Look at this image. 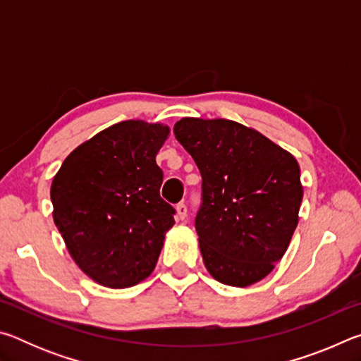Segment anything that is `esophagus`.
Instances as JSON below:
<instances>
[{
	"label": "esophagus",
	"instance_id": "esophagus-1",
	"mask_svg": "<svg viewBox=\"0 0 361 361\" xmlns=\"http://www.w3.org/2000/svg\"><path fill=\"white\" fill-rule=\"evenodd\" d=\"M188 216V207L185 204H178L176 205V218L178 219H185Z\"/></svg>",
	"mask_w": 361,
	"mask_h": 361
}]
</instances>
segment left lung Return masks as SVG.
I'll return each mask as SVG.
<instances>
[{
    "mask_svg": "<svg viewBox=\"0 0 361 361\" xmlns=\"http://www.w3.org/2000/svg\"><path fill=\"white\" fill-rule=\"evenodd\" d=\"M173 133L202 175L195 231L207 271L239 288L259 282L282 259L299 221L298 161L229 119L183 118Z\"/></svg>",
    "mask_w": 361,
    "mask_h": 361,
    "instance_id": "1",
    "label": "left lung"
}]
</instances>
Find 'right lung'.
Here are the masks:
<instances>
[{"label": "right lung", "instance_id": "1", "mask_svg": "<svg viewBox=\"0 0 361 361\" xmlns=\"http://www.w3.org/2000/svg\"><path fill=\"white\" fill-rule=\"evenodd\" d=\"M169 133L164 124L118 122L71 151L52 180L54 223L71 258L108 288L148 277L175 224L156 164Z\"/></svg>", "mask_w": 361, "mask_h": 361}]
</instances>
